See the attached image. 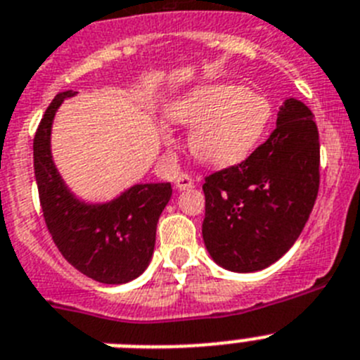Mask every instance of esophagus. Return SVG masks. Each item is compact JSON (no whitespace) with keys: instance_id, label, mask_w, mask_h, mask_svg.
<instances>
[{"instance_id":"obj_1","label":"esophagus","mask_w":360,"mask_h":360,"mask_svg":"<svg viewBox=\"0 0 360 360\" xmlns=\"http://www.w3.org/2000/svg\"><path fill=\"white\" fill-rule=\"evenodd\" d=\"M174 186H176L178 191H186V189H189V187L195 186V180H193L189 174L182 173L176 176V180H174Z\"/></svg>"}]
</instances>
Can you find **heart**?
<instances>
[{
    "mask_svg": "<svg viewBox=\"0 0 360 360\" xmlns=\"http://www.w3.org/2000/svg\"><path fill=\"white\" fill-rule=\"evenodd\" d=\"M167 115L191 129V153L202 164L227 167L240 164L263 141L272 120V106L266 97L238 84L200 86L178 98ZM165 144L173 142L162 129Z\"/></svg>",
    "mask_w": 360,
    "mask_h": 360,
    "instance_id": "obj_1",
    "label": "heart"
}]
</instances>
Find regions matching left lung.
I'll use <instances>...</instances> for the list:
<instances>
[{"label": "left lung", "mask_w": 360, "mask_h": 360, "mask_svg": "<svg viewBox=\"0 0 360 360\" xmlns=\"http://www.w3.org/2000/svg\"><path fill=\"white\" fill-rule=\"evenodd\" d=\"M317 191V126L307 104L287 98L265 144L205 178V249L232 272L266 269L295 243Z\"/></svg>", "instance_id": "8db88e82"}]
</instances>
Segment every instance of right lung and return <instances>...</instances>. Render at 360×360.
<instances>
[{
  "instance_id": "right-lung-1",
  "label": "right lung",
  "mask_w": 360,
  "mask_h": 360,
  "mask_svg": "<svg viewBox=\"0 0 360 360\" xmlns=\"http://www.w3.org/2000/svg\"><path fill=\"white\" fill-rule=\"evenodd\" d=\"M57 94L34 136V173L44 221L66 262L104 285H122L148 269L155 250L157 224L169 202V182L135 184L117 198L91 203L77 198L52 158V124L65 98Z\"/></svg>"
}]
</instances>
